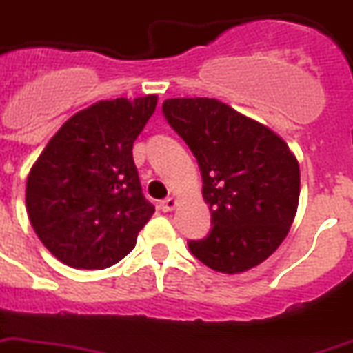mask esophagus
<instances>
[{"instance_id":"1","label":"esophagus","mask_w":353,"mask_h":353,"mask_svg":"<svg viewBox=\"0 0 353 353\" xmlns=\"http://www.w3.org/2000/svg\"><path fill=\"white\" fill-rule=\"evenodd\" d=\"M177 206L176 197H167L165 201H161V210L163 212H172Z\"/></svg>"}]
</instances>
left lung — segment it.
Wrapping results in <instances>:
<instances>
[{
    "mask_svg": "<svg viewBox=\"0 0 353 353\" xmlns=\"http://www.w3.org/2000/svg\"><path fill=\"white\" fill-rule=\"evenodd\" d=\"M170 127L196 156L212 230L188 248L221 274H241L274 254L299 205V163L279 134L214 97L163 103Z\"/></svg>",
    "mask_w": 353,
    "mask_h": 353,
    "instance_id": "1",
    "label": "left lung"
}]
</instances>
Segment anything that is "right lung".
Returning <instances> with one entry per match:
<instances>
[{
	"mask_svg": "<svg viewBox=\"0 0 353 353\" xmlns=\"http://www.w3.org/2000/svg\"><path fill=\"white\" fill-rule=\"evenodd\" d=\"M157 96L103 99L52 136L27 177V214L48 252L72 268H108L130 254L154 214L132 147Z\"/></svg>",
	"mask_w": 353,
	"mask_h": 353,
	"instance_id": "right-lung-1",
	"label": "right lung"
}]
</instances>
